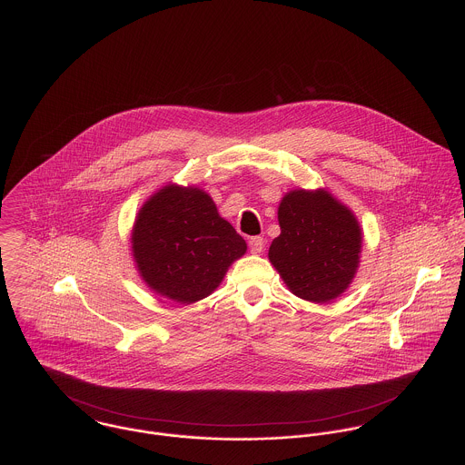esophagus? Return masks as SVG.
Returning <instances> with one entry per match:
<instances>
[{
    "label": "esophagus",
    "mask_w": 465,
    "mask_h": 465,
    "mask_svg": "<svg viewBox=\"0 0 465 465\" xmlns=\"http://www.w3.org/2000/svg\"><path fill=\"white\" fill-rule=\"evenodd\" d=\"M249 247H251V252L261 253L262 252V249H264V240H262L261 236H252V238L249 240Z\"/></svg>",
    "instance_id": "obj_1"
}]
</instances>
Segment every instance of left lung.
Here are the masks:
<instances>
[{"mask_svg": "<svg viewBox=\"0 0 465 465\" xmlns=\"http://www.w3.org/2000/svg\"><path fill=\"white\" fill-rule=\"evenodd\" d=\"M268 257L296 296L329 302L351 282L361 252L355 216L327 192L295 190L279 206Z\"/></svg>", "mask_w": 465, "mask_h": 465, "instance_id": "8db88e82", "label": "left lung"}]
</instances>
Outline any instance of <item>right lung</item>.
I'll use <instances>...</instances> for the list:
<instances>
[{
  "mask_svg": "<svg viewBox=\"0 0 465 465\" xmlns=\"http://www.w3.org/2000/svg\"><path fill=\"white\" fill-rule=\"evenodd\" d=\"M245 251V240L199 188L165 186L143 204L133 231L143 281L181 303L212 295Z\"/></svg>",
  "mask_w": 465,
  "mask_h": 465,
  "instance_id": "add662e5",
  "label": "right lung"
}]
</instances>
